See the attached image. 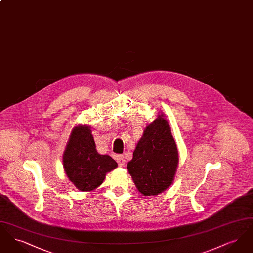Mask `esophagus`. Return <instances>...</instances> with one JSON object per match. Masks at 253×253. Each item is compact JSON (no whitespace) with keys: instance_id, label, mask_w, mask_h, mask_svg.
<instances>
[{"instance_id":"1","label":"esophagus","mask_w":253,"mask_h":253,"mask_svg":"<svg viewBox=\"0 0 253 253\" xmlns=\"http://www.w3.org/2000/svg\"><path fill=\"white\" fill-rule=\"evenodd\" d=\"M117 161H118V163H119V165H120L121 167H123V166L125 165V162H126L124 156H118V157H117Z\"/></svg>"}]
</instances>
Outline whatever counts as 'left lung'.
<instances>
[{"label": "left lung", "instance_id": "8db88e82", "mask_svg": "<svg viewBox=\"0 0 253 253\" xmlns=\"http://www.w3.org/2000/svg\"><path fill=\"white\" fill-rule=\"evenodd\" d=\"M178 166V150L163 113L145 128L127 169L145 196L165 192L172 184Z\"/></svg>", "mask_w": 253, "mask_h": 253}]
</instances>
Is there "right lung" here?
Wrapping results in <instances>:
<instances>
[{
    "mask_svg": "<svg viewBox=\"0 0 253 253\" xmlns=\"http://www.w3.org/2000/svg\"><path fill=\"white\" fill-rule=\"evenodd\" d=\"M64 171L81 192H92L98 188L106 174L118 167L108 156L97 153L91 127L79 124L73 128L62 155Z\"/></svg>",
    "mask_w": 253,
    "mask_h": 253,
    "instance_id": "right-lung-1",
    "label": "right lung"
}]
</instances>
